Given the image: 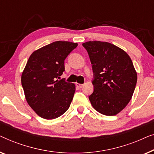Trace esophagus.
<instances>
[{"label":"esophagus","mask_w":154,"mask_h":154,"mask_svg":"<svg viewBox=\"0 0 154 154\" xmlns=\"http://www.w3.org/2000/svg\"><path fill=\"white\" fill-rule=\"evenodd\" d=\"M76 86H77V87H78V88H82V87H83L84 84H79V83H77V84H76Z\"/></svg>","instance_id":"34e87169"}]
</instances>
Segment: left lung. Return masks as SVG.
<instances>
[{
	"label": "left lung",
	"instance_id": "8db88e82",
	"mask_svg": "<svg viewBox=\"0 0 154 154\" xmlns=\"http://www.w3.org/2000/svg\"><path fill=\"white\" fill-rule=\"evenodd\" d=\"M92 65L94 91L88 96L95 109L114 116L131 100L137 84V73L130 56L111 43L89 41L82 44Z\"/></svg>",
	"mask_w": 154,
	"mask_h": 154
}]
</instances>
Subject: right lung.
Returning a JSON list of instances; mask_svg holds the SVG:
<instances>
[{"instance_id":"add662e5","label":"right lung","mask_w":154,"mask_h":154,"mask_svg":"<svg viewBox=\"0 0 154 154\" xmlns=\"http://www.w3.org/2000/svg\"><path fill=\"white\" fill-rule=\"evenodd\" d=\"M77 47V43L56 41L29 57L21 75V85L30 107L40 117L54 119L70 107L75 84L57 78L65 71V59Z\"/></svg>"}]
</instances>
